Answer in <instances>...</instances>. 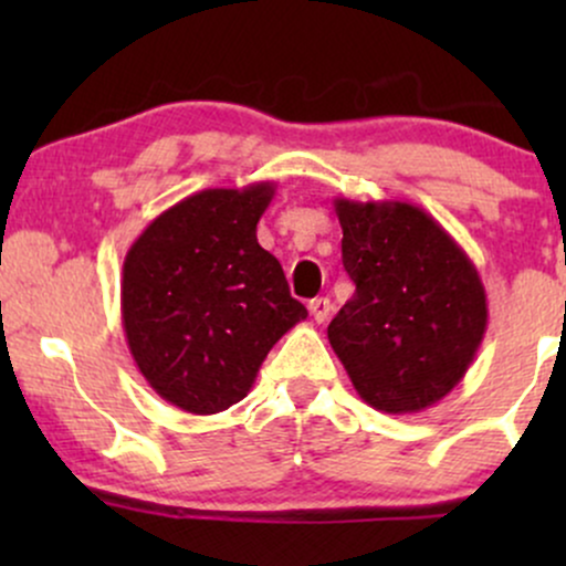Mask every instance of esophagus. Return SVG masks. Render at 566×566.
Segmentation results:
<instances>
[{
	"label": "esophagus",
	"mask_w": 566,
	"mask_h": 566,
	"mask_svg": "<svg viewBox=\"0 0 566 566\" xmlns=\"http://www.w3.org/2000/svg\"><path fill=\"white\" fill-rule=\"evenodd\" d=\"M308 311L311 316H314V322H324L329 316V311H333V303L327 301V297H314V301L308 303Z\"/></svg>",
	"instance_id": "obj_1"
}]
</instances>
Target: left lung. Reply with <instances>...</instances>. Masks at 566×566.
<instances>
[{
    "label": "left lung",
    "instance_id": "left-lung-1",
    "mask_svg": "<svg viewBox=\"0 0 566 566\" xmlns=\"http://www.w3.org/2000/svg\"><path fill=\"white\" fill-rule=\"evenodd\" d=\"M356 292L327 337L356 394L420 412L463 380L486 333V292L463 247L407 201L335 199Z\"/></svg>",
    "mask_w": 566,
    "mask_h": 566
}]
</instances>
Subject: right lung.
<instances>
[{
	"label": "right lung",
	"instance_id": "obj_1",
	"mask_svg": "<svg viewBox=\"0 0 566 566\" xmlns=\"http://www.w3.org/2000/svg\"><path fill=\"white\" fill-rule=\"evenodd\" d=\"M274 184L205 188L146 226L122 269L129 354L161 399L191 415L242 401L263 359L308 316L258 244Z\"/></svg>",
	"mask_w": 566,
	"mask_h": 566
}]
</instances>
